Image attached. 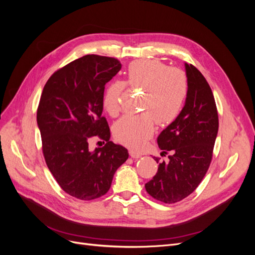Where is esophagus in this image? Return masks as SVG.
<instances>
[{
  "mask_svg": "<svg viewBox=\"0 0 255 255\" xmlns=\"http://www.w3.org/2000/svg\"><path fill=\"white\" fill-rule=\"evenodd\" d=\"M129 156L132 158H140L142 155L140 153L135 152V151H129Z\"/></svg>",
  "mask_w": 255,
  "mask_h": 255,
  "instance_id": "34e87169",
  "label": "esophagus"
}]
</instances>
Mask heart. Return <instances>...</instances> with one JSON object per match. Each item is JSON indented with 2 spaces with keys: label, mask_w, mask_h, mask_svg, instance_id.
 Returning a JSON list of instances; mask_svg holds the SVG:
<instances>
[{
  "label": "heart",
  "mask_w": 255,
  "mask_h": 255,
  "mask_svg": "<svg viewBox=\"0 0 255 255\" xmlns=\"http://www.w3.org/2000/svg\"><path fill=\"white\" fill-rule=\"evenodd\" d=\"M128 84L143 90V114L125 116L114 126L115 138L132 149H140L153 135L155 120L160 126L172 123L181 114L188 94L186 74L181 69L168 67L158 59H139L128 68ZM125 83L116 81L107 87L103 106L112 117L121 110V96Z\"/></svg>",
  "instance_id": "obj_1"
}]
</instances>
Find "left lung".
Wrapping results in <instances>:
<instances>
[{"label": "left lung", "instance_id": "1", "mask_svg": "<svg viewBox=\"0 0 255 255\" xmlns=\"http://www.w3.org/2000/svg\"><path fill=\"white\" fill-rule=\"evenodd\" d=\"M188 94L181 114L157 137L160 155L146 192L164 203H175L194 192L210 167L218 134V114L210 85L196 67L185 63ZM155 158L158 161V158Z\"/></svg>", "mask_w": 255, "mask_h": 255}]
</instances>
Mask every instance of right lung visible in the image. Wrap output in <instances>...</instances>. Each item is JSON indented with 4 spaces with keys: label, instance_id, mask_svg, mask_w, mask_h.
I'll return each mask as SVG.
<instances>
[{
    "label": "right lung",
    "instance_id": "right-lung-1",
    "mask_svg": "<svg viewBox=\"0 0 255 255\" xmlns=\"http://www.w3.org/2000/svg\"><path fill=\"white\" fill-rule=\"evenodd\" d=\"M118 59L85 55L54 73L42 90L37 111L45 163L65 192L80 200L105 195L128 150L110 141L111 130L102 117L105 84L117 74ZM107 141L91 151L88 139Z\"/></svg>",
    "mask_w": 255,
    "mask_h": 255
}]
</instances>
